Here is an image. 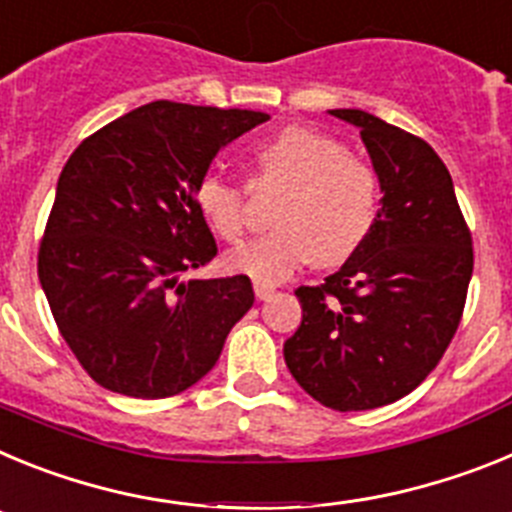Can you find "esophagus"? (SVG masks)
Instances as JSON below:
<instances>
[{
	"label": "esophagus",
	"mask_w": 512,
	"mask_h": 512,
	"mask_svg": "<svg viewBox=\"0 0 512 512\" xmlns=\"http://www.w3.org/2000/svg\"><path fill=\"white\" fill-rule=\"evenodd\" d=\"M253 292L259 300H269L274 295V284H266V282H253Z\"/></svg>",
	"instance_id": "1"
}]
</instances>
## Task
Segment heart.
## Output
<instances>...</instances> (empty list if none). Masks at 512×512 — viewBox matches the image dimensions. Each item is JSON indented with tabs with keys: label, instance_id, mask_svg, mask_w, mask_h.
<instances>
[{
	"label": "heart",
	"instance_id": "obj_1",
	"mask_svg": "<svg viewBox=\"0 0 512 512\" xmlns=\"http://www.w3.org/2000/svg\"><path fill=\"white\" fill-rule=\"evenodd\" d=\"M253 187L284 184L274 223L228 256V266L259 282H282L300 266L343 264L372 233L379 212V176L341 140L320 130L289 125L253 156ZM194 202L225 243H241L248 230L246 192L223 176L207 174Z\"/></svg>",
	"mask_w": 512,
	"mask_h": 512
}]
</instances>
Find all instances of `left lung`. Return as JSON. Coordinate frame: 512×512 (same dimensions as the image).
<instances>
[{"label":"left lung","mask_w":512,"mask_h":512,"mask_svg":"<svg viewBox=\"0 0 512 512\" xmlns=\"http://www.w3.org/2000/svg\"><path fill=\"white\" fill-rule=\"evenodd\" d=\"M356 125L382 187L364 246L320 287L295 289L302 323L284 361L338 413L390 405L436 369L459 328L474 251L449 169L423 138L361 110Z\"/></svg>","instance_id":"left-lung-1"}]
</instances>
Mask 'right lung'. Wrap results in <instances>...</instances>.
<instances>
[{
    "mask_svg": "<svg viewBox=\"0 0 512 512\" xmlns=\"http://www.w3.org/2000/svg\"><path fill=\"white\" fill-rule=\"evenodd\" d=\"M266 120L158 99L81 140L66 161L38 277L63 341L104 390L179 395L251 310L246 274L182 277L217 256L194 189L220 148Z\"/></svg>",
    "mask_w": 512,
    "mask_h": 512,
    "instance_id": "add662e5",
    "label": "right lung"
}]
</instances>
